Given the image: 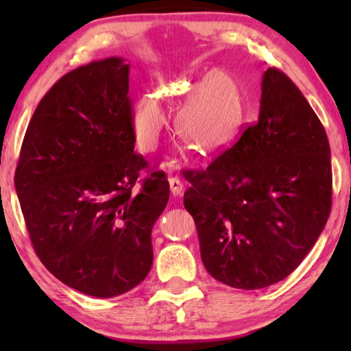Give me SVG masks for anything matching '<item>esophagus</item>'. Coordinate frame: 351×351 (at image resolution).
<instances>
[{"label":"esophagus","mask_w":351,"mask_h":351,"mask_svg":"<svg viewBox=\"0 0 351 351\" xmlns=\"http://www.w3.org/2000/svg\"><path fill=\"white\" fill-rule=\"evenodd\" d=\"M169 184H170V192L173 197H180V195L184 192L182 182L178 180V178H169Z\"/></svg>","instance_id":"obj_1"}]
</instances>
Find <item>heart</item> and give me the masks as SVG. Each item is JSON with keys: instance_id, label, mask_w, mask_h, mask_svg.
<instances>
[{"instance_id": "b5f03b06", "label": "heart", "mask_w": 351, "mask_h": 351, "mask_svg": "<svg viewBox=\"0 0 351 351\" xmlns=\"http://www.w3.org/2000/svg\"><path fill=\"white\" fill-rule=\"evenodd\" d=\"M170 102L180 104L175 132L201 156H212L232 144L246 122V97L234 74L213 69L197 82H176L165 91ZM159 97L144 93L130 108V127L141 150L156 148L165 127Z\"/></svg>"}]
</instances>
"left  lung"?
<instances>
[{
	"label": "left lung",
	"instance_id": "8db88e82",
	"mask_svg": "<svg viewBox=\"0 0 351 351\" xmlns=\"http://www.w3.org/2000/svg\"><path fill=\"white\" fill-rule=\"evenodd\" d=\"M187 180L184 207L197 224L204 268L232 288L287 278L330 217L328 138L304 94L276 68L261 80L258 121Z\"/></svg>",
	"mask_w": 351,
	"mask_h": 351
}]
</instances>
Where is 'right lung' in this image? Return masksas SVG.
Returning a JSON list of instances; mask_svg holds the SVG:
<instances>
[{"label":"right lung","instance_id":"1","mask_svg":"<svg viewBox=\"0 0 351 351\" xmlns=\"http://www.w3.org/2000/svg\"><path fill=\"white\" fill-rule=\"evenodd\" d=\"M130 64L108 57L63 75L29 122L15 171L41 263L93 297L121 295L152 269L153 224L170 195L162 171L134 189L147 162L130 127Z\"/></svg>","mask_w":351,"mask_h":351}]
</instances>
